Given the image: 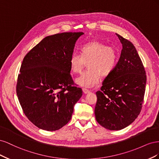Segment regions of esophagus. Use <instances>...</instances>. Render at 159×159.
<instances>
[{
	"mask_svg": "<svg viewBox=\"0 0 159 159\" xmlns=\"http://www.w3.org/2000/svg\"><path fill=\"white\" fill-rule=\"evenodd\" d=\"M83 91L84 93H89L90 92V91L89 89H88L87 88H83Z\"/></svg>",
	"mask_w": 159,
	"mask_h": 159,
	"instance_id": "1",
	"label": "esophagus"
}]
</instances>
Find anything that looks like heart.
I'll use <instances>...</instances> for the list:
<instances>
[{
  "mask_svg": "<svg viewBox=\"0 0 159 159\" xmlns=\"http://www.w3.org/2000/svg\"><path fill=\"white\" fill-rule=\"evenodd\" d=\"M119 60L118 52L112 47L99 41H91L83 44L80 54L73 53L70 58L72 73L79 74L88 62V70L75 80L81 87L90 88L99 83L101 76L107 78L116 68Z\"/></svg>",
  "mask_w": 159,
  "mask_h": 159,
  "instance_id": "1",
  "label": "heart"
}]
</instances>
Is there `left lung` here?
Instances as JSON below:
<instances>
[{"mask_svg":"<svg viewBox=\"0 0 159 159\" xmlns=\"http://www.w3.org/2000/svg\"><path fill=\"white\" fill-rule=\"evenodd\" d=\"M122 44L116 68L96 92V121L104 128L118 131L127 127L141 112L147 77L135 47L116 34Z\"/></svg>","mask_w":159,"mask_h":159,"instance_id":"8db88e82","label":"left lung"}]
</instances>
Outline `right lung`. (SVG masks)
Here are the masks:
<instances>
[{
	"label": "right lung",
	"instance_id": "obj_1",
	"mask_svg": "<svg viewBox=\"0 0 159 159\" xmlns=\"http://www.w3.org/2000/svg\"><path fill=\"white\" fill-rule=\"evenodd\" d=\"M83 32L44 38L28 53L18 75L16 93L27 118L39 129L54 131L71 118L82 89L71 86L70 58Z\"/></svg>",
	"mask_w": 159,
	"mask_h": 159
}]
</instances>
